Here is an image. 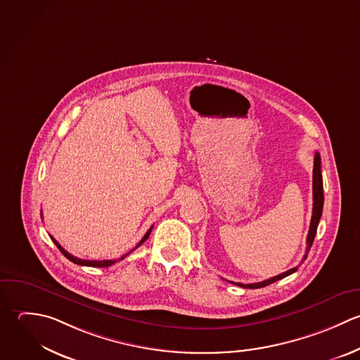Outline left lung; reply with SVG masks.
<instances>
[{
	"label": "left lung",
	"mask_w": 360,
	"mask_h": 360,
	"mask_svg": "<svg viewBox=\"0 0 360 360\" xmlns=\"http://www.w3.org/2000/svg\"><path fill=\"white\" fill-rule=\"evenodd\" d=\"M313 216H311V223H310V230H309V236H307V251H306V255L303 258V261L307 258L309 255V251L314 243V237H316V233H317V227H319V223H320V219H321V214H323V206H324V191H323V175H321V157L319 153H316L314 155V168H313ZM297 271V266L296 268H292L278 276H274L271 279H266L264 282H258V283H250V285H244V283H236V282H231L237 286H241L244 289H259V288H265L274 282H278L292 274H295Z\"/></svg>",
	"instance_id": "obj_1"
}]
</instances>
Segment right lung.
I'll return each instance as SVG.
<instances>
[{
    "instance_id": "add662e5",
    "label": "right lung",
    "mask_w": 360,
    "mask_h": 360,
    "mask_svg": "<svg viewBox=\"0 0 360 360\" xmlns=\"http://www.w3.org/2000/svg\"><path fill=\"white\" fill-rule=\"evenodd\" d=\"M151 230H153V227H150V230L146 233V236L141 238V241L137 244V247H136V248H139V247H140V245H141V244H143V243H144V241L148 238V236H150ZM50 238L53 240V243L56 244V247H57V248L61 251V254H63V255H64L67 259H70L71 262H74V264H77V265H82V266H92V268H108V266L113 265L115 262H117V261H113V259H110V261H109V259H106V261H86V259H79V258H77V257H74V255L68 254V252H67V251H65V250H64V248H63V247H61V245H60V244H58V243H57V241H56L53 237H50ZM136 248H134V250H136ZM134 250H131V251H134ZM131 251H130V252H131ZM130 252H129V254H130ZM129 254L123 255V257H122L119 261L124 259V258H126Z\"/></svg>"
}]
</instances>
